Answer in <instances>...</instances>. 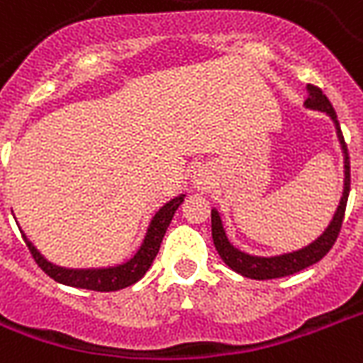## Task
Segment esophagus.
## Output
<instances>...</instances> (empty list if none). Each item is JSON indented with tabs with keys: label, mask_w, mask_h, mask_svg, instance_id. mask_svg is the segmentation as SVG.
I'll return each mask as SVG.
<instances>
[{
	"label": "esophagus",
	"mask_w": 363,
	"mask_h": 363,
	"mask_svg": "<svg viewBox=\"0 0 363 363\" xmlns=\"http://www.w3.org/2000/svg\"><path fill=\"white\" fill-rule=\"evenodd\" d=\"M196 184H198V188H203V186H201V184H203L201 181H196Z\"/></svg>",
	"instance_id": "1"
}]
</instances>
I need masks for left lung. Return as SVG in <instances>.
Segmentation results:
<instances>
[{
    "mask_svg": "<svg viewBox=\"0 0 363 363\" xmlns=\"http://www.w3.org/2000/svg\"><path fill=\"white\" fill-rule=\"evenodd\" d=\"M308 89V99L304 101V106L311 108V110H320L333 120L337 129V138L341 143L342 156H345V186H342V196L337 207L335 215L331 218L329 226L323 230L320 238H316L314 242L308 243L306 247L291 251V253H284V255H274V257H257L249 255L245 251H240L234 247L226 232L223 228V220L218 215L217 209H211V234H213V243L217 247L220 259L234 270V272L242 274L245 278L251 280H274V278H284V276H291V274L304 270L306 267H312L314 262L328 255L329 249L333 247L339 232H341L342 218H345V209H347L348 201V192H350V160H348V150L345 145V137L341 133V125L337 120V114L329 99L322 93L320 87L316 85H306Z\"/></svg>",
    "mask_w": 363,
    "mask_h": 363,
    "instance_id": "left-lung-1",
    "label": "left lung"
}]
</instances>
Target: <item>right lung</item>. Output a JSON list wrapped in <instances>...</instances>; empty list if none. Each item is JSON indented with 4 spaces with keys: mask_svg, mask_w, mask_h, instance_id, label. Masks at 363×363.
<instances>
[{
    "mask_svg": "<svg viewBox=\"0 0 363 363\" xmlns=\"http://www.w3.org/2000/svg\"><path fill=\"white\" fill-rule=\"evenodd\" d=\"M182 201H184V194L177 196L171 201H167L165 206L160 207L156 215L152 217L146 236L140 243V247L137 249V253L129 259V261L116 264V267H106V268H65L59 264H52L41 255L40 251L34 247V243L30 242L24 232L22 238L26 242L30 253L34 257V261L38 262V267L43 272L52 278L59 284L70 287H79V289H91V291H118L123 287H129L133 284H137L146 270L152 267V262L156 259L162 240L165 236V230L169 226L171 218L175 215Z\"/></svg>",
    "mask_w": 363,
    "mask_h": 363,
    "instance_id": "1",
    "label": "right lung"
}]
</instances>
